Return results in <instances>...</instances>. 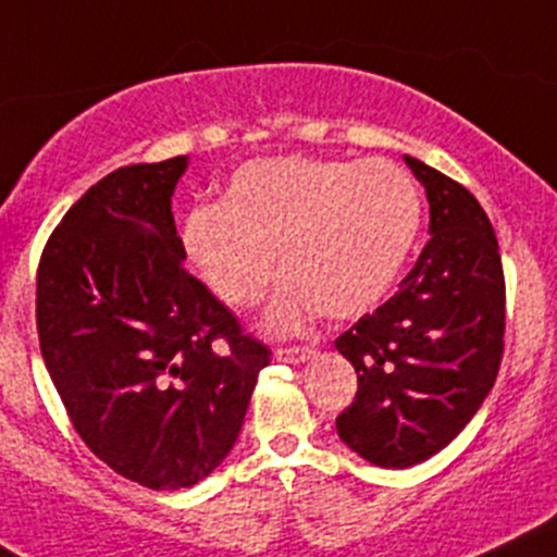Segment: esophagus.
I'll list each match as a JSON object with an SVG mask.
<instances>
[{"instance_id":"esophagus-1","label":"esophagus","mask_w":557,"mask_h":557,"mask_svg":"<svg viewBox=\"0 0 557 557\" xmlns=\"http://www.w3.org/2000/svg\"><path fill=\"white\" fill-rule=\"evenodd\" d=\"M314 355V347H300V344H293V347H278L275 349V358L284 363H304Z\"/></svg>"}]
</instances>
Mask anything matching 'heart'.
<instances>
[{"mask_svg":"<svg viewBox=\"0 0 557 557\" xmlns=\"http://www.w3.org/2000/svg\"><path fill=\"white\" fill-rule=\"evenodd\" d=\"M421 190L391 161L259 158L232 174L219 205L183 221V251L205 287L232 309L259 304L273 253L287 270L268 325L295 331L317 309L355 317L377 304L421 230Z\"/></svg>","mask_w":557,"mask_h":557,"instance_id":"heart-1","label":"heart"}]
</instances>
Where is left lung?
<instances>
[{"instance_id": "8db88e82", "label": "left lung", "mask_w": 557, "mask_h": 557, "mask_svg": "<svg viewBox=\"0 0 557 557\" xmlns=\"http://www.w3.org/2000/svg\"><path fill=\"white\" fill-rule=\"evenodd\" d=\"M429 199V243L399 293L336 338L358 391L338 437L380 468L446 448L492 391L506 333V278L484 208L457 180L405 156Z\"/></svg>"}]
</instances>
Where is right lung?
Listing matches in <instances>:
<instances>
[{"instance_id":"obj_1","label":"right lung","mask_w":557,"mask_h":557,"mask_svg":"<svg viewBox=\"0 0 557 557\" xmlns=\"http://www.w3.org/2000/svg\"><path fill=\"white\" fill-rule=\"evenodd\" d=\"M188 158L106 174L37 264V336L89 451L150 490L208 479L270 349L183 268L172 194Z\"/></svg>"}]
</instances>
